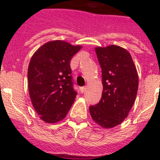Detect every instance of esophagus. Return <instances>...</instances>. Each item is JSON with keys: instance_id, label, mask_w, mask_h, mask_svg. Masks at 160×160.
<instances>
[{"instance_id": "34e87169", "label": "esophagus", "mask_w": 160, "mask_h": 160, "mask_svg": "<svg viewBox=\"0 0 160 160\" xmlns=\"http://www.w3.org/2000/svg\"><path fill=\"white\" fill-rule=\"evenodd\" d=\"M86 89H87V88H86V86H83V87L80 88V91H81V93H84L85 90H86Z\"/></svg>"}]
</instances>
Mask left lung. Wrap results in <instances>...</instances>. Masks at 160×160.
Here are the masks:
<instances>
[{
    "instance_id": "8db88e82",
    "label": "left lung",
    "mask_w": 160,
    "mask_h": 160,
    "mask_svg": "<svg viewBox=\"0 0 160 160\" xmlns=\"http://www.w3.org/2000/svg\"><path fill=\"white\" fill-rule=\"evenodd\" d=\"M102 71V97L90 106L93 120L103 128H113L128 116L136 98L139 78L129 52L120 46L96 47Z\"/></svg>"
}]
</instances>
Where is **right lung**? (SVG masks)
Instances as JSON below:
<instances>
[{"instance_id":"right-lung-1","label":"right lung","mask_w":160,"mask_h":160,"mask_svg":"<svg viewBox=\"0 0 160 160\" xmlns=\"http://www.w3.org/2000/svg\"><path fill=\"white\" fill-rule=\"evenodd\" d=\"M81 49L63 41L44 44L34 53L28 66L31 103L41 119L56 123L66 116L77 92L73 88L70 60Z\"/></svg>"}]
</instances>
